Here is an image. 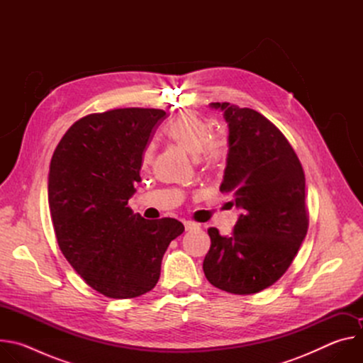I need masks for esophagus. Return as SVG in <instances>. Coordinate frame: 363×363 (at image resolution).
Wrapping results in <instances>:
<instances>
[{
	"mask_svg": "<svg viewBox=\"0 0 363 363\" xmlns=\"http://www.w3.org/2000/svg\"><path fill=\"white\" fill-rule=\"evenodd\" d=\"M184 225H185V230H186V231H191V230L198 228V224H195V223H192V221H184Z\"/></svg>",
	"mask_w": 363,
	"mask_h": 363,
	"instance_id": "1",
	"label": "esophagus"
}]
</instances>
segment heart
<instances>
[{
  "label": "heart",
  "instance_id": "heart-1",
  "mask_svg": "<svg viewBox=\"0 0 363 363\" xmlns=\"http://www.w3.org/2000/svg\"><path fill=\"white\" fill-rule=\"evenodd\" d=\"M167 136L184 152L198 158L202 153L205 162L216 164L223 153V146L216 139L210 138V128L201 118L195 115H184L175 119L167 129ZM150 153H145V162L149 161Z\"/></svg>",
  "mask_w": 363,
  "mask_h": 363
}]
</instances>
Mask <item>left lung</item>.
I'll use <instances>...</instances> for the list:
<instances>
[{
  "instance_id": "obj_1",
  "label": "left lung",
  "mask_w": 363,
  "mask_h": 363,
  "mask_svg": "<svg viewBox=\"0 0 363 363\" xmlns=\"http://www.w3.org/2000/svg\"><path fill=\"white\" fill-rule=\"evenodd\" d=\"M228 125L221 192L241 211L233 234L208 230L203 273L213 286L252 294L274 284L290 267L306 237V179L296 152L263 115L231 103H210Z\"/></svg>"
}]
</instances>
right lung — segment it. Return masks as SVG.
<instances>
[{
    "label": "right lung",
    "mask_w": 363,
    "mask_h": 363,
    "mask_svg": "<svg viewBox=\"0 0 363 363\" xmlns=\"http://www.w3.org/2000/svg\"><path fill=\"white\" fill-rule=\"evenodd\" d=\"M165 112L126 108L82 118L59 142L48 172V206L59 247L96 291L132 298L150 291L162 257L184 233L175 218L145 220L128 201L143 150Z\"/></svg>",
    "instance_id": "right-lung-1"
}]
</instances>
